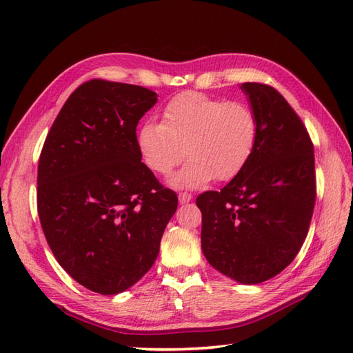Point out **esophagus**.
I'll list each match as a JSON object with an SVG mask.
<instances>
[{
  "label": "esophagus",
  "instance_id": "1",
  "mask_svg": "<svg viewBox=\"0 0 353 353\" xmlns=\"http://www.w3.org/2000/svg\"><path fill=\"white\" fill-rule=\"evenodd\" d=\"M191 199H192V196H191V194H188V192H181V194H179V203H181V205L188 203V201H191Z\"/></svg>",
  "mask_w": 353,
  "mask_h": 353
}]
</instances>
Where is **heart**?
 <instances>
[{"label":"heart","instance_id":"heart-1","mask_svg":"<svg viewBox=\"0 0 353 353\" xmlns=\"http://www.w3.org/2000/svg\"><path fill=\"white\" fill-rule=\"evenodd\" d=\"M258 118L249 104L183 92L171 99L162 123L145 121L137 144L147 167L167 176L188 154V163L171 179L176 188H199L215 177H236L256 148ZM187 150H184V147Z\"/></svg>","mask_w":353,"mask_h":353}]
</instances>
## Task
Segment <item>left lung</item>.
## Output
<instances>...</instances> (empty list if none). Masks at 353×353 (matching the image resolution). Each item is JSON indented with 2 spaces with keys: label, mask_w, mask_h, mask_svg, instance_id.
<instances>
[{
  "label": "left lung",
  "mask_w": 353,
  "mask_h": 353,
  "mask_svg": "<svg viewBox=\"0 0 353 353\" xmlns=\"http://www.w3.org/2000/svg\"><path fill=\"white\" fill-rule=\"evenodd\" d=\"M258 118L256 148L221 191L200 194L201 250L215 270L254 285L287 268L308 234L316 203L314 145L274 88L243 83Z\"/></svg>",
  "instance_id": "left-lung-1"
}]
</instances>
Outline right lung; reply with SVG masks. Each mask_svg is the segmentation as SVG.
<instances>
[{
  "instance_id": "1",
  "label": "right lung",
  "mask_w": 353,
  "mask_h": 353,
  "mask_svg": "<svg viewBox=\"0 0 353 353\" xmlns=\"http://www.w3.org/2000/svg\"><path fill=\"white\" fill-rule=\"evenodd\" d=\"M157 101L147 88L94 79L59 112L37 165V212L74 281L123 292L159 254L177 196L141 162L137 125Z\"/></svg>"
}]
</instances>
